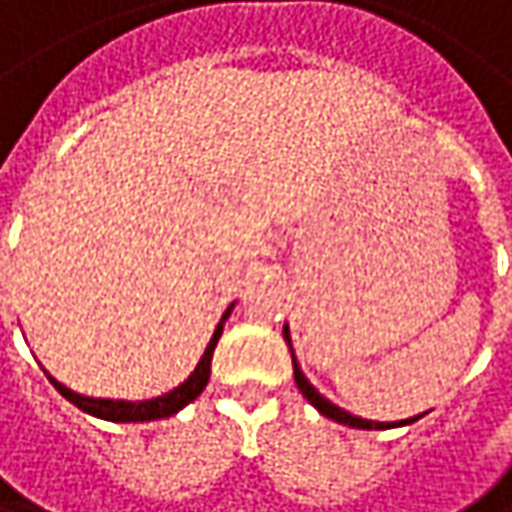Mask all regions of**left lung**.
<instances>
[{
  "instance_id": "8db88e82",
  "label": "left lung",
  "mask_w": 512,
  "mask_h": 512,
  "mask_svg": "<svg viewBox=\"0 0 512 512\" xmlns=\"http://www.w3.org/2000/svg\"><path fill=\"white\" fill-rule=\"evenodd\" d=\"M282 338H285V344L291 347V332H288V323L282 326ZM291 364H294V382L300 387V393L309 399L311 405L323 414V417H329V420L341 422V425H349V428H367V431H373V428H399V425H411V422H417L420 417H411V420H402V422H373V420H361V417H355V414H349L344 408H338V405H332L323 393H317L314 390V384L306 379V373L300 370V364H297V355H294V347H291Z\"/></svg>"
}]
</instances>
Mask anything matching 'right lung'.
<instances>
[{
  "mask_svg": "<svg viewBox=\"0 0 512 512\" xmlns=\"http://www.w3.org/2000/svg\"><path fill=\"white\" fill-rule=\"evenodd\" d=\"M233 309H236V303H230L227 311L221 314V323L215 326V332H212L209 344H206V349H203L201 361H198V367L189 373V379H186L183 384H177L174 390L163 393V396L142 399V402H128V399H95V396H84V393L69 390L66 384H60L57 379H52L49 373H46V376H49V382L55 384L57 393H60L63 399H69L75 408H81L84 414L98 417V420H107V422L165 420V417H171V414L183 411L189 402H195V399L203 393V387L209 384V373H212V352H215V344H218V338H221V332H224V323H227V317H230V311Z\"/></svg>",
  "mask_w": 512,
  "mask_h": 512,
  "instance_id": "right-lung-1",
  "label": "right lung"
}]
</instances>
